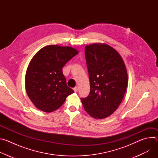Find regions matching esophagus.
<instances>
[{"mask_svg": "<svg viewBox=\"0 0 158 158\" xmlns=\"http://www.w3.org/2000/svg\"><path fill=\"white\" fill-rule=\"evenodd\" d=\"M77 89H78L77 86H76L75 87H74V88H73V90L74 91V92H77Z\"/></svg>", "mask_w": 158, "mask_h": 158, "instance_id": "esophagus-1", "label": "esophagus"}]
</instances>
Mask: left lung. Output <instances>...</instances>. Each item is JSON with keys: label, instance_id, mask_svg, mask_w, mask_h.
Masks as SVG:
<instances>
[{"label": "left lung", "instance_id": "8db88e82", "mask_svg": "<svg viewBox=\"0 0 158 158\" xmlns=\"http://www.w3.org/2000/svg\"><path fill=\"white\" fill-rule=\"evenodd\" d=\"M85 57L90 93L81 98L84 108L95 119L106 118L118 109L127 86V74L119 54L107 44L86 46Z\"/></svg>", "mask_w": 158, "mask_h": 158}]
</instances>
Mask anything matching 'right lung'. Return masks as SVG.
I'll use <instances>...</instances> for the list:
<instances>
[{
    "mask_svg": "<svg viewBox=\"0 0 158 158\" xmlns=\"http://www.w3.org/2000/svg\"><path fill=\"white\" fill-rule=\"evenodd\" d=\"M77 54L78 51L71 47L51 45L34 56L27 67L25 83L27 94L37 109L52 112L74 93L67 85L62 68Z\"/></svg>",
    "mask_w": 158,
    "mask_h": 158,
    "instance_id": "add662e5",
    "label": "right lung"
}]
</instances>
